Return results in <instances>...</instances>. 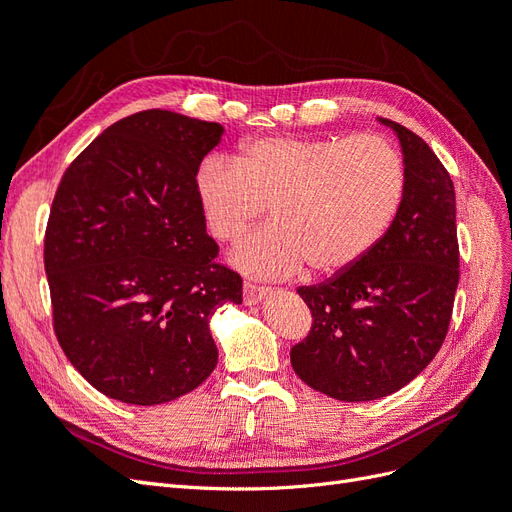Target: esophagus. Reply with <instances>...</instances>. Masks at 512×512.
I'll use <instances>...</instances> for the list:
<instances>
[{
  "mask_svg": "<svg viewBox=\"0 0 512 512\" xmlns=\"http://www.w3.org/2000/svg\"><path fill=\"white\" fill-rule=\"evenodd\" d=\"M269 290H271L269 286H260V284H254V282H245V284H243V301H245L247 305H254V303H258L262 297H265V294H267Z\"/></svg>",
  "mask_w": 512,
  "mask_h": 512,
  "instance_id": "34e87169",
  "label": "esophagus"
}]
</instances>
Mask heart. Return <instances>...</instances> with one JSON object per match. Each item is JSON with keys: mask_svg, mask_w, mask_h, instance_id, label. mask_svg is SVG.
Segmentation results:
<instances>
[{"mask_svg": "<svg viewBox=\"0 0 512 512\" xmlns=\"http://www.w3.org/2000/svg\"><path fill=\"white\" fill-rule=\"evenodd\" d=\"M406 188L404 153L380 134L252 138L235 160L207 158L194 177L215 239L241 237L269 207L275 222L232 256L258 275L294 273L303 262L316 275L350 269L389 232Z\"/></svg>", "mask_w": 512, "mask_h": 512, "instance_id": "heart-1", "label": "heart"}]
</instances>
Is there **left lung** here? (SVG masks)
<instances>
[{
    "label": "left lung",
    "instance_id": "obj_1",
    "mask_svg": "<svg viewBox=\"0 0 512 512\" xmlns=\"http://www.w3.org/2000/svg\"><path fill=\"white\" fill-rule=\"evenodd\" d=\"M380 121L397 132L408 170L397 218L350 269L297 290L312 329L292 346V369L339 401L380 399L421 374L448 333L459 284L453 179L421 136Z\"/></svg>",
    "mask_w": 512,
    "mask_h": 512
}]
</instances>
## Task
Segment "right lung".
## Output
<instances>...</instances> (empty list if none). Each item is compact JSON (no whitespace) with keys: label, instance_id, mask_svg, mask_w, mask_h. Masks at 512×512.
Returning a JSON list of instances; mask_svg holds the SVG:
<instances>
[{"label":"right lung","instance_id":"right-lung-1","mask_svg":"<svg viewBox=\"0 0 512 512\" xmlns=\"http://www.w3.org/2000/svg\"><path fill=\"white\" fill-rule=\"evenodd\" d=\"M222 132L162 108L134 113L57 185L44 232L53 329L79 374L123 404H166L203 384L218 365L209 318L243 301L194 192Z\"/></svg>","mask_w":512,"mask_h":512}]
</instances>
